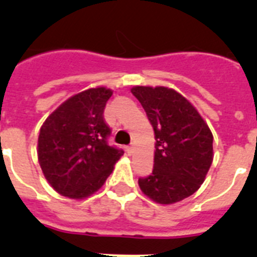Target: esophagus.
<instances>
[{
  "label": "esophagus",
  "instance_id": "1",
  "mask_svg": "<svg viewBox=\"0 0 257 257\" xmlns=\"http://www.w3.org/2000/svg\"><path fill=\"white\" fill-rule=\"evenodd\" d=\"M133 151H134V147H133V145H128V147H126L127 154H131V153H133Z\"/></svg>",
  "mask_w": 257,
  "mask_h": 257
}]
</instances>
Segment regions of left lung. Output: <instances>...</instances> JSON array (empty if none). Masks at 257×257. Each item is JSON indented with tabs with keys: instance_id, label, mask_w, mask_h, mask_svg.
I'll list each match as a JSON object with an SVG mask.
<instances>
[{
	"instance_id": "8db88e82",
	"label": "left lung",
	"mask_w": 257,
	"mask_h": 257,
	"mask_svg": "<svg viewBox=\"0 0 257 257\" xmlns=\"http://www.w3.org/2000/svg\"><path fill=\"white\" fill-rule=\"evenodd\" d=\"M154 130L153 171L139 179L145 196L161 205L183 201L199 189L213 160V136L194 106L181 94L163 86H135Z\"/></svg>"
}]
</instances>
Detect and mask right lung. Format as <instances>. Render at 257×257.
I'll use <instances>...</instances> for the list:
<instances>
[{
  "label": "right lung",
  "instance_id": "obj_1",
  "mask_svg": "<svg viewBox=\"0 0 257 257\" xmlns=\"http://www.w3.org/2000/svg\"><path fill=\"white\" fill-rule=\"evenodd\" d=\"M113 91L88 88L73 95L46 118L38 136V162L59 194L82 199L103 187L122 149L106 142L104 108Z\"/></svg>",
  "mask_w": 257,
  "mask_h": 257
}]
</instances>
